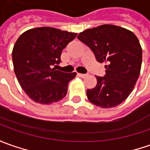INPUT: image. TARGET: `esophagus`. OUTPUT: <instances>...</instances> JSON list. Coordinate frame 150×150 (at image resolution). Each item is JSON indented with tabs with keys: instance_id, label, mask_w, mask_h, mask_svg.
I'll list each match as a JSON object with an SVG mask.
<instances>
[{
	"instance_id": "1",
	"label": "esophagus",
	"mask_w": 150,
	"mask_h": 150,
	"mask_svg": "<svg viewBox=\"0 0 150 150\" xmlns=\"http://www.w3.org/2000/svg\"><path fill=\"white\" fill-rule=\"evenodd\" d=\"M78 75H79V77H81V78H85L88 75H86V74H78Z\"/></svg>"
}]
</instances>
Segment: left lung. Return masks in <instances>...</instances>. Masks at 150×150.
<instances>
[{"label": "left lung", "instance_id": "obj_1", "mask_svg": "<svg viewBox=\"0 0 150 150\" xmlns=\"http://www.w3.org/2000/svg\"><path fill=\"white\" fill-rule=\"evenodd\" d=\"M78 39L88 46L98 62H106V75L97 76L88 99L103 108L126 100L134 89L142 63V48L133 33L112 24H103L79 33Z\"/></svg>", "mask_w": 150, "mask_h": 150}]
</instances>
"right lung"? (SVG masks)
<instances>
[{
  "label": "right lung",
  "instance_id": "add662e5",
  "mask_svg": "<svg viewBox=\"0 0 150 150\" xmlns=\"http://www.w3.org/2000/svg\"><path fill=\"white\" fill-rule=\"evenodd\" d=\"M77 35L51 27L23 33L12 51L14 70L21 88L33 101L51 104L67 95L68 83L75 72L56 71L62 50Z\"/></svg>",
  "mask_w": 150,
  "mask_h": 150
}]
</instances>
